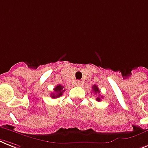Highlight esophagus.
I'll return each mask as SVG.
<instances>
[{
    "instance_id": "esophagus-1",
    "label": "esophagus",
    "mask_w": 148,
    "mask_h": 148,
    "mask_svg": "<svg viewBox=\"0 0 148 148\" xmlns=\"http://www.w3.org/2000/svg\"><path fill=\"white\" fill-rule=\"evenodd\" d=\"M75 85L76 86H80V85H81V81L80 80H76L75 81Z\"/></svg>"
}]
</instances>
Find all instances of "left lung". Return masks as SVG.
Returning <instances> with one entry per match:
<instances>
[{
  "mask_svg": "<svg viewBox=\"0 0 148 148\" xmlns=\"http://www.w3.org/2000/svg\"><path fill=\"white\" fill-rule=\"evenodd\" d=\"M92 89H93V91L95 93H100V90H99V88H98V86H97V85H93V86H92ZM101 98H103V97H97V101H98V102L100 101V100H101Z\"/></svg>",
  "mask_w": 148,
  "mask_h": 148,
  "instance_id": "1",
  "label": "left lung"
}]
</instances>
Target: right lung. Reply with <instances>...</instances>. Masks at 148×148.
I'll list each match as a JSON object with an SVG mask.
<instances>
[{"label": "right lung", "instance_id": "obj_1", "mask_svg": "<svg viewBox=\"0 0 148 148\" xmlns=\"http://www.w3.org/2000/svg\"><path fill=\"white\" fill-rule=\"evenodd\" d=\"M64 92V86L62 85H58L54 88V92L51 93V98H58L61 96H62L63 93Z\"/></svg>", "mask_w": 148, "mask_h": 148}]
</instances>
